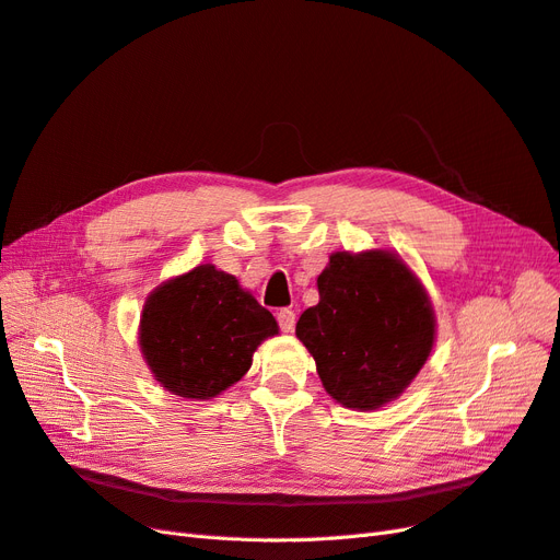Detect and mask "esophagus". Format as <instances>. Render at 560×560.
<instances>
[{"label": "esophagus", "mask_w": 560, "mask_h": 560, "mask_svg": "<svg viewBox=\"0 0 560 560\" xmlns=\"http://www.w3.org/2000/svg\"><path fill=\"white\" fill-rule=\"evenodd\" d=\"M278 325H280V329H282L284 334L294 331V325H296V315H294V311H290V308H282V311H278Z\"/></svg>", "instance_id": "1"}]
</instances>
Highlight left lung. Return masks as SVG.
<instances>
[{
    "label": "left lung",
    "instance_id": "8db88e82",
    "mask_svg": "<svg viewBox=\"0 0 560 560\" xmlns=\"http://www.w3.org/2000/svg\"><path fill=\"white\" fill-rule=\"evenodd\" d=\"M317 306L296 322L331 399L376 411L428 362L436 319L425 287L387 249L334 252L317 276Z\"/></svg>",
    "mask_w": 560,
    "mask_h": 560
}]
</instances>
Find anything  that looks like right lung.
Returning a JSON list of instances; mask_svg holds the SVG:
<instances>
[{
  "label": "right lung",
  "instance_id": "add662e5",
  "mask_svg": "<svg viewBox=\"0 0 560 560\" xmlns=\"http://www.w3.org/2000/svg\"><path fill=\"white\" fill-rule=\"evenodd\" d=\"M278 322L233 276L200 264L159 284L144 301L140 350L154 378L177 397L212 399L238 383Z\"/></svg>",
  "mask_w": 560,
  "mask_h": 560
}]
</instances>
